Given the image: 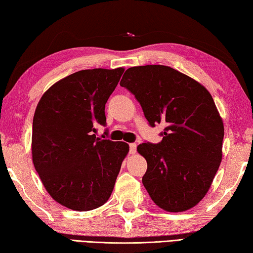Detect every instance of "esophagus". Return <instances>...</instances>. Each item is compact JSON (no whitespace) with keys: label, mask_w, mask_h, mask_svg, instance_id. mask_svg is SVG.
<instances>
[{"label":"esophagus","mask_w":253,"mask_h":253,"mask_svg":"<svg viewBox=\"0 0 253 253\" xmlns=\"http://www.w3.org/2000/svg\"><path fill=\"white\" fill-rule=\"evenodd\" d=\"M129 147H130V154L134 155L135 151H136V144L135 143H130Z\"/></svg>","instance_id":"esophagus-1"}]
</instances>
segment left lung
<instances>
[{"label":"left lung","mask_w":253,"mask_h":253,"mask_svg":"<svg viewBox=\"0 0 253 253\" xmlns=\"http://www.w3.org/2000/svg\"><path fill=\"white\" fill-rule=\"evenodd\" d=\"M120 85L134 95L151 126L163 123L159 143L139 144L147 160L142 184L157 205L184 212L211 187L222 160L223 121L204 86L168 66H136Z\"/></svg>","instance_id":"obj_1"}]
</instances>
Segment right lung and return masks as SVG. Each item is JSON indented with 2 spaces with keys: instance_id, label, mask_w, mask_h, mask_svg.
I'll return each mask as SVG.
<instances>
[{
  "instance_id": "1",
  "label": "right lung",
  "mask_w": 253,
  "mask_h": 253,
  "mask_svg": "<svg viewBox=\"0 0 253 253\" xmlns=\"http://www.w3.org/2000/svg\"><path fill=\"white\" fill-rule=\"evenodd\" d=\"M123 72L80 70L53 84L37 105L33 165L49 195L70 210L85 212L106 203L129 152L126 142L96 136L98 124L105 126V104Z\"/></svg>"
}]
</instances>
